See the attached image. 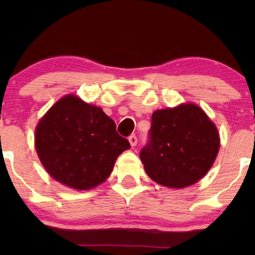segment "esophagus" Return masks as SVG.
Wrapping results in <instances>:
<instances>
[{"mask_svg": "<svg viewBox=\"0 0 255 255\" xmlns=\"http://www.w3.org/2000/svg\"><path fill=\"white\" fill-rule=\"evenodd\" d=\"M128 141H130V145L132 146V147H134V146L137 145V142H138L137 135H135V134H131L130 137H128Z\"/></svg>", "mask_w": 255, "mask_h": 255, "instance_id": "obj_1", "label": "esophagus"}]
</instances>
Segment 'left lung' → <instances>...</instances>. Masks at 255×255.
<instances>
[{
    "label": "left lung",
    "mask_w": 255,
    "mask_h": 255,
    "mask_svg": "<svg viewBox=\"0 0 255 255\" xmlns=\"http://www.w3.org/2000/svg\"><path fill=\"white\" fill-rule=\"evenodd\" d=\"M216 125L196 104H180L152 115L149 139L140 151L145 172L156 183L184 188L200 181L219 151Z\"/></svg>",
    "instance_id": "1"
}]
</instances>
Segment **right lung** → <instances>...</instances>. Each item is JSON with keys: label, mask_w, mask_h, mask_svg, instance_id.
I'll return each instance as SVG.
<instances>
[{"label": "right lung", "mask_w": 255, "mask_h": 255, "mask_svg": "<svg viewBox=\"0 0 255 255\" xmlns=\"http://www.w3.org/2000/svg\"><path fill=\"white\" fill-rule=\"evenodd\" d=\"M34 145L47 173L78 190L104 182L118 155L130 148L101 108L75 95L62 97L44 115L36 128Z\"/></svg>", "instance_id": "add662e5"}]
</instances>
